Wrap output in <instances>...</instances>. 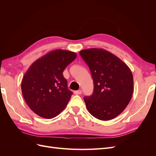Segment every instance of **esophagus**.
Returning a JSON list of instances; mask_svg holds the SVG:
<instances>
[{
  "label": "esophagus",
  "instance_id": "obj_1",
  "mask_svg": "<svg viewBox=\"0 0 156 156\" xmlns=\"http://www.w3.org/2000/svg\"><path fill=\"white\" fill-rule=\"evenodd\" d=\"M73 92H74L75 94L78 95V94H82V90H75Z\"/></svg>",
  "mask_w": 156,
  "mask_h": 156
}]
</instances>
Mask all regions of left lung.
<instances>
[{
	"label": "left lung",
	"instance_id": "left-lung-1",
	"mask_svg": "<svg viewBox=\"0 0 156 156\" xmlns=\"http://www.w3.org/2000/svg\"><path fill=\"white\" fill-rule=\"evenodd\" d=\"M90 70L94 81L91 96H84L90 114L101 120L115 119L129 103L133 78L129 67L117 56L102 49L79 52Z\"/></svg>",
	"mask_w": 156,
	"mask_h": 156
}]
</instances>
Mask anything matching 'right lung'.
<instances>
[{
    "label": "right lung",
    "mask_w": 156,
    "mask_h": 156,
    "mask_svg": "<svg viewBox=\"0 0 156 156\" xmlns=\"http://www.w3.org/2000/svg\"><path fill=\"white\" fill-rule=\"evenodd\" d=\"M72 51H52L28 69L21 83V90L28 106L44 119H53L66 107L73 92L68 88L63 72L76 58Z\"/></svg>",
    "instance_id": "obj_1"
}]
</instances>
